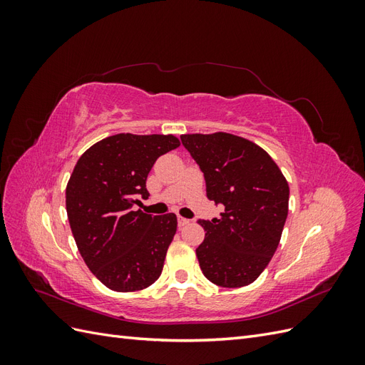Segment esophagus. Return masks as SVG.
Segmentation results:
<instances>
[{
  "mask_svg": "<svg viewBox=\"0 0 365 365\" xmlns=\"http://www.w3.org/2000/svg\"><path fill=\"white\" fill-rule=\"evenodd\" d=\"M190 220L189 219H185V217H181V216H178V227L180 228H182V227H185L187 224H189Z\"/></svg>",
  "mask_w": 365,
  "mask_h": 365,
  "instance_id": "34e87169",
  "label": "esophagus"
}]
</instances>
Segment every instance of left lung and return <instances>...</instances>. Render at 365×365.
I'll return each mask as SVG.
<instances>
[{"instance_id":"obj_1","label":"left lung","mask_w":365,"mask_h":365,"mask_svg":"<svg viewBox=\"0 0 365 365\" xmlns=\"http://www.w3.org/2000/svg\"><path fill=\"white\" fill-rule=\"evenodd\" d=\"M184 148L204 172L207 197L224 204L219 219L200 220L205 237L196 256L205 277L222 288L256 280L279 247L289 185L256 143L227 132L184 134Z\"/></svg>"}]
</instances>
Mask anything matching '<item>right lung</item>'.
I'll return each instance as SVG.
<instances>
[{"mask_svg":"<svg viewBox=\"0 0 365 365\" xmlns=\"http://www.w3.org/2000/svg\"><path fill=\"white\" fill-rule=\"evenodd\" d=\"M175 135L117 134L97 141L77 160L65 190L70 227L86 267L106 288L134 292L161 275L176 233L173 213L135 210L146 200L148 175Z\"/></svg>","mask_w":365,"mask_h":365,"instance_id":"obj_1","label":"right lung"}]
</instances>
